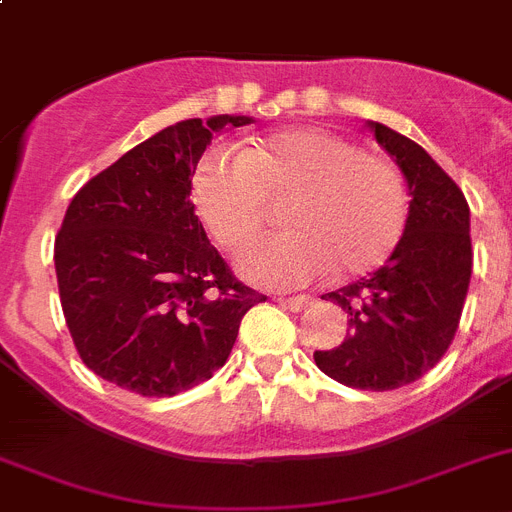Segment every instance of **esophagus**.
I'll use <instances>...</instances> for the list:
<instances>
[{"mask_svg": "<svg viewBox=\"0 0 512 512\" xmlns=\"http://www.w3.org/2000/svg\"><path fill=\"white\" fill-rule=\"evenodd\" d=\"M278 303L290 311H303L306 306H311V298L308 296H290V298H278Z\"/></svg>", "mask_w": 512, "mask_h": 512, "instance_id": "34e87169", "label": "esophagus"}]
</instances>
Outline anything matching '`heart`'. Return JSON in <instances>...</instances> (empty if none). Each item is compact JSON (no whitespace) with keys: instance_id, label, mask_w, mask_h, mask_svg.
Returning a JSON list of instances; mask_svg holds the SVG:
<instances>
[{"instance_id":"1","label":"heart","mask_w":512,"mask_h":512,"mask_svg":"<svg viewBox=\"0 0 512 512\" xmlns=\"http://www.w3.org/2000/svg\"><path fill=\"white\" fill-rule=\"evenodd\" d=\"M283 199L288 232L257 239L237 260L239 273L265 288H298L326 270L372 273L400 245L411 214L393 160L316 127L273 132L239 155L211 150L193 173L196 211L227 250L255 237L270 201Z\"/></svg>"}]
</instances>
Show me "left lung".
I'll return each mask as SVG.
<instances>
[{
  "instance_id": "obj_1",
  "label": "left lung",
  "mask_w": 512,
  "mask_h": 512,
  "mask_svg": "<svg viewBox=\"0 0 512 512\" xmlns=\"http://www.w3.org/2000/svg\"><path fill=\"white\" fill-rule=\"evenodd\" d=\"M370 127L408 181V227L380 270L321 296L344 308L349 329L339 347L313 359L347 388L382 393L434 370L454 342L472 278V237L462 188L421 145L380 122Z\"/></svg>"
}]
</instances>
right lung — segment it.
I'll return each instance as SVG.
<instances>
[{"mask_svg": "<svg viewBox=\"0 0 512 512\" xmlns=\"http://www.w3.org/2000/svg\"><path fill=\"white\" fill-rule=\"evenodd\" d=\"M250 122L170 124L73 196L53 260L68 331L94 375L145 398L196 388L224 367L242 316L267 301L211 247L191 201L214 132Z\"/></svg>", "mask_w": 512, "mask_h": 512, "instance_id": "obj_1", "label": "right lung"}]
</instances>
